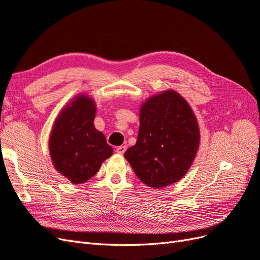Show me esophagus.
Here are the masks:
<instances>
[{
  "instance_id": "1",
  "label": "esophagus",
  "mask_w": 260,
  "mask_h": 260,
  "mask_svg": "<svg viewBox=\"0 0 260 260\" xmlns=\"http://www.w3.org/2000/svg\"><path fill=\"white\" fill-rule=\"evenodd\" d=\"M125 149H127V146H125V145H121V146H118V147L116 148V152H117L118 154H123V153L125 152Z\"/></svg>"
}]
</instances>
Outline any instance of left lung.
Wrapping results in <instances>:
<instances>
[{
    "label": "left lung",
    "instance_id": "obj_1",
    "mask_svg": "<svg viewBox=\"0 0 260 260\" xmlns=\"http://www.w3.org/2000/svg\"><path fill=\"white\" fill-rule=\"evenodd\" d=\"M200 145V129L187 102L175 91L148 99L141 107L137 143L124 153L137 177L161 188L191 167Z\"/></svg>",
    "mask_w": 260,
    "mask_h": 260
}]
</instances>
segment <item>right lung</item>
<instances>
[{
    "label": "right lung",
    "mask_w": 260,
    "mask_h": 260,
    "mask_svg": "<svg viewBox=\"0 0 260 260\" xmlns=\"http://www.w3.org/2000/svg\"><path fill=\"white\" fill-rule=\"evenodd\" d=\"M95 111L90 98L78 96L59 114L50 137L55 168L76 184L91 179L113 155V147L93 124Z\"/></svg>",
    "instance_id": "obj_1"
}]
</instances>
